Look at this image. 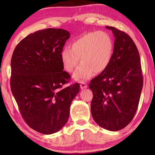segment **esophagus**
I'll return each instance as SVG.
<instances>
[{"label": "esophagus", "mask_w": 155, "mask_h": 155, "mask_svg": "<svg viewBox=\"0 0 155 155\" xmlns=\"http://www.w3.org/2000/svg\"><path fill=\"white\" fill-rule=\"evenodd\" d=\"M80 87H81V89H84V88H87V84L85 83H84V82H82V83H81V84H80Z\"/></svg>", "instance_id": "esophagus-1"}]
</instances>
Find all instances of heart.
Listing matches in <instances>:
<instances>
[{
  "instance_id": "heart-1",
  "label": "heart",
  "mask_w": 155,
  "mask_h": 155,
  "mask_svg": "<svg viewBox=\"0 0 155 155\" xmlns=\"http://www.w3.org/2000/svg\"><path fill=\"white\" fill-rule=\"evenodd\" d=\"M114 42L110 36L103 31L91 32L73 41L70 49L65 48L61 52V60L66 71L74 72L75 80L82 81L101 74L106 70L113 57Z\"/></svg>"
}]
</instances>
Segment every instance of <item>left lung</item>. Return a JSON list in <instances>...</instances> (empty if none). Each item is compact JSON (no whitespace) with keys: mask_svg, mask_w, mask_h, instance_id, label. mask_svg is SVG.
I'll use <instances>...</instances> for the list:
<instances>
[{"mask_svg":"<svg viewBox=\"0 0 155 155\" xmlns=\"http://www.w3.org/2000/svg\"><path fill=\"white\" fill-rule=\"evenodd\" d=\"M114 51L106 70L91 81V113L104 129L118 131L129 124L139 106L143 77L139 51L130 36L113 27Z\"/></svg>","mask_w":155,"mask_h":155,"instance_id":"8db88e82","label":"left lung"}]
</instances>
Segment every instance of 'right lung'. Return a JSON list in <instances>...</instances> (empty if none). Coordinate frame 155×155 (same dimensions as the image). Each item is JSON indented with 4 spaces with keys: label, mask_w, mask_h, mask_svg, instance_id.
<instances>
[{
    "label": "right lung",
    "mask_w": 155,
    "mask_h": 155,
    "mask_svg": "<svg viewBox=\"0 0 155 155\" xmlns=\"http://www.w3.org/2000/svg\"><path fill=\"white\" fill-rule=\"evenodd\" d=\"M69 37L61 28L38 31L23 38L12 56V93L26 123L42 134L57 133L64 126L80 91L78 83L63 87L71 75L63 71L61 52Z\"/></svg>",
    "instance_id": "add662e5"
}]
</instances>
